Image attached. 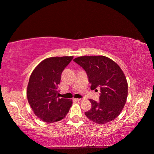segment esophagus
Here are the masks:
<instances>
[{
    "label": "esophagus",
    "instance_id": "1",
    "mask_svg": "<svg viewBox=\"0 0 154 154\" xmlns=\"http://www.w3.org/2000/svg\"><path fill=\"white\" fill-rule=\"evenodd\" d=\"M76 100L77 101H82V99H76Z\"/></svg>",
    "mask_w": 154,
    "mask_h": 154
}]
</instances>
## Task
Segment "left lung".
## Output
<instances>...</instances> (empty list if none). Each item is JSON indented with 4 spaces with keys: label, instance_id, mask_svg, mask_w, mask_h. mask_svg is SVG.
I'll list each match as a JSON object with an SVG mask.
<instances>
[{
    "label": "left lung",
    "instance_id": "1",
    "mask_svg": "<svg viewBox=\"0 0 154 154\" xmlns=\"http://www.w3.org/2000/svg\"><path fill=\"white\" fill-rule=\"evenodd\" d=\"M88 75L91 90L100 89V101L90 99V110L86 117L97 124L114 120L126 103L128 84L121 68L113 60L105 56H84L74 59Z\"/></svg>",
    "mask_w": 154,
    "mask_h": 154
}]
</instances>
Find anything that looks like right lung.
<instances>
[{
  "mask_svg": "<svg viewBox=\"0 0 154 154\" xmlns=\"http://www.w3.org/2000/svg\"><path fill=\"white\" fill-rule=\"evenodd\" d=\"M73 57H50L42 61L31 74L27 97L34 114L43 122L53 123L66 117L72 104L70 99L59 98L61 74Z\"/></svg>",
  "mask_w": 154,
  "mask_h": 154,
  "instance_id": "obj_1",
  "label": "right lung"
}]
</instances>
